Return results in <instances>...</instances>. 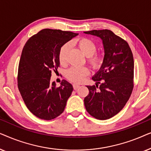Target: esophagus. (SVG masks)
Here are the masks:
<instances>
[{
	"label": "esophagus",
	"mask_w": 151,
	"mask_h": 151,
	"mask_svg": "<svg viewBox=\"0 0 151 151\" xmlns=\"http://www.w3.org/2000/svg\"><path fill=\"white\" fill-rule=\"evenodd\" d=\"M73 87L74 89L76 90L80 87V85H79V84H73Z\"/></svg>",
	"instance_id": "obj_1"
}]
</instances>
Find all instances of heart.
<instances>
[{
	"mask_svg": "<svg viewBox=\"0 0 151 151\" xmlns=\"http://www.w3.org/2000/svg\"><path fill=\"white\" fill-rule=\"evenodd\" d=\"M76 45L86 56L87 62L93 69H98L102 67L104 60V55L96 53L97 45L90 38L82 37L76 40ZM69 50V44L65 43L60 48L58 59L62 65L66 64V56ZM89 73V70L86 67H71L66 71L65 76L68 80L73 82H80Z\"/></svg>",
	"mask_w": 151,
	"mask_h": 151,
	"instance_id": "heart-1",
	"label": "heart"
}]
</instances>
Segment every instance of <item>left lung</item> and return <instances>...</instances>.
Listing matches in <instances>:
<instances>
[{
    "instance_id": "obj_1",
    "label": "left lung",
    "mask_w": 151,
    "mask_h": 151,
    "mask_svg": "<svg viewBox=\"0 0 151 151\" xmlns=\"http://www.w3.org/2000/svg\"><path fill=\"white\" fill-rule=\"evenodd\" d=\"M84 34L102 40L104 60L92 78L96 85L86 86L89 93L84 100L86 110L95 118L104 120L117 114L130 98L133 88L134 60L127 41L109 29Z\"/></svg>"
}]
</instances>
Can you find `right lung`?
I'll list each match as a JSON object with an SVG mask.
<instances>
[{
    "label": "right lung",
    "mask_w": 151,
    "mask_h": 151,
    "mask_svg": "<svg viewBox=\"0 0 151 151\" xmlns=\"http://www.w3.org/2000/svg\"><path fill=\"white\" fill-rule=\"evenodd\" d=\"M78 34L44 29L31 37L24 45L18 71V87L30 112L38 118L51 120L65 110L73 86L63 80L57 87L51 82V71L60 66L61 46Z\"/></svg>",
    "instance_id": "add662e5"
}]
</instances>
